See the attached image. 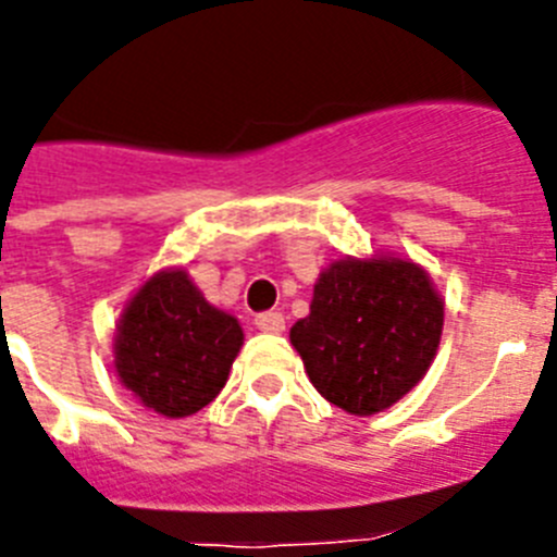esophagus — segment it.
<instances>
[{"label": "esophagus", "instance_id": "34e87169", "mask_svg": "<svg viewBox=\"0 0 557 557\" xmlns=\"http://www.w3.org/2000/svg\"><path fill=\"white\" fill-rule=\"evenodd\" d=\"M255 326H258L261 332H272V335H280V332L285 330V319H283V313H272V310H269V313L255 315Z\"/></svg>", "mask_w": 557, "mask_h": 557}]
</instances>
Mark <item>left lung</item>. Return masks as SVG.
<instances>
[{"label":"left lung","mask_w":557,"mask_h":557,"mask_svg":"<svg viewBox=\"0 0 557 557\" xmlns=\"http://www.w3.org/2000/svg\"><path fill=\"white\" fill-rule=\"evenodd\" d=\"M443 319V299L412 261L346 258L321 272L310 315L290 326V343L321 396L366 418L425 376Z\"/></svg>","instance_id":"1"}]
</instances>
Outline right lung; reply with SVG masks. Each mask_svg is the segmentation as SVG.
Wrapping results in <instances>:
<instances>
[{"instance_id":"1","label":"right lung","mask_w":557,"mask_h":557,"mask_svg":"<svg viewBox=\"0 0 557 557\" xmlns=\"http://www.w3.org/2000/svg\"><path fill=\"white\" fill-rule=\"evenodd\" d=\"M244 332L202 299L184 269L137 290L114 337V368L134 396L164 418H186L220 396Z\"/></svg>"}]
</instances>
